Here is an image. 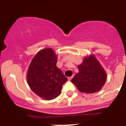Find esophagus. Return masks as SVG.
Instances as JSON below:
<instances>
[{
	"mask_svg": "<svg viewBox=\"0 0 126 126\" xmlns=\"http://www.w3.org/2000/svg\"><path fill=\"white\" fill-rule=\"evenodd\" d=\"M72 79V77H69V78H68V79L69 80V81H70Z\"/></svg>",
	"mask_w": 126,
	"mask_h": 126,
	"instance_id": "1",
	"label": "esophagus"
}]
</instances>
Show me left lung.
<instances>
[{
	"label": "left lung",
	"instance_id": "obj_1",
	"mask_svg": "<svg viewBox=\"0 0 126 126\" xmlns=\"http://www.w3.org/2000/svg\"><path fill=\"white\" fill-rule=\"evenodd\" d=\"M79 72L72 79L79 92L86 94L98 92L102 89L107 79L106 72L94 54L83 59L78 65Z\"/></svg>",
	"mask_w": 126,
	"mask_h": 126
}]
</instances>
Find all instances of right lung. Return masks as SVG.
Wrapping results in <instances>:
<instances>
[{
	"label": "right lung",
	"mask_w": 126,
	"mask_h": 126,
	"mask_svg": "<svg viewBox=\"0 0 126 126\" xmlns=\"http://www.w3.org/2000/svg\"><path fill=\"white\" fill-rule=\"evenodd\" d=\"M58 56L52 48L38 52L31 62L27 73L29 87L45 100H52L61 94L67 78L56 66Z\"/></svg>",
	"instance_id": "right-lung-1"
}]
</instances>
